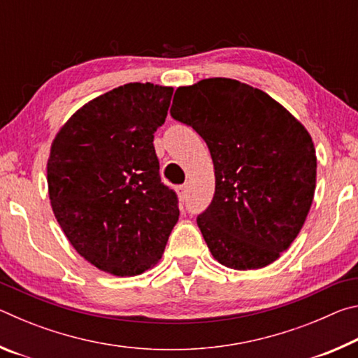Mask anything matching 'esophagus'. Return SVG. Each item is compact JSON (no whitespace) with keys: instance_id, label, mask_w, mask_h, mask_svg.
<instances>
[{"instance_id":"esophagus-1","label":"esophagus","mask_w":358,"mask_h":358,"mask_svg":"<svg viewBox=\"0 0 358 358\" xmlns=\"http://www.w3.org/2000/svg\"><path fill=\"white\" fill-rule=\"evenodd\" d=\"M178 196H180V199H185L187 197V185H181V186H178Z\"/></svg>"}]
</instances>
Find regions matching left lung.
I'll return each mask as SVG.
<instances>
[{"instance_id":"obj_1","label":"left lung","mask_w":358,"mask_h":358,"mask_svg":"<svg viewBox=\"0 0 358 358\" xmlns=\"http://www.w3.org/2000/svg\"><path fill=\"white\" fill-rule=\"evenodd\" d=\"M171 115L203 138L213 159L215 196L197 216L213 257L235 270L275 262L311 208V136L268 94L232 78L180 87Z\"/></svg>"}]
</instances>
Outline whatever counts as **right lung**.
Returning a JSON list of instances; mask_svg holds the SVG:
<instances>
[{"label":"right lung","mask_w":358,"mask_h":358,"mask_svg":"<svg viewBox=\"0 0 358 358\" xmlns=\"http://www.w3.org/2000/svg\"><path fill=\"white\" fill-rule=\"evenodd\" d=\"M173 88L126 83L72 115L47 162L53 213L83 259L115 276L161 259L178 197L161 181L153 138Z\"/></svg>","instance_id":"1"}]
</instances>
